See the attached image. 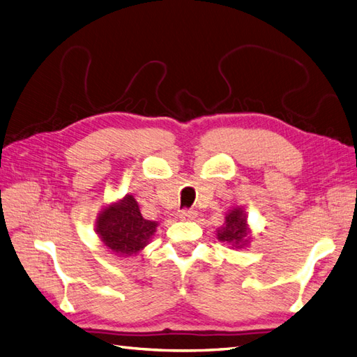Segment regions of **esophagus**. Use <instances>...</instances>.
<instances>
[{
    "mask_svg": "<svg viewBox=\"0 0 357 357\" xmlns=\"http://www.w3.org/2000/svg\"><path fill=\"white\" fill-rule=\"evenodd\" d=\"M197 211L195 210H192V208H185V210H181V213H180V219H183V220H194L195 218H197Z\"/></svg>",
    "mask_w": 357,
    "mask_h": 357,
    "instance_id": "obj_1",
    "label": "esophagus"
}]
</instances>
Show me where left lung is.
<instances>
[{
	"instance_id": "obj_1",
	"label": "left lung",
	"mask_w": 357,
	"mask_h": 357,
	"mask_svg": "<svg viewBox=\"0 0 357 357\" xmlns=\"http://www.w3.org/2000/svg\"><path fill=\"white\" fill-rule=\"evenodd\" d=\"M218 240L233 249H242L248 246L250 238V229L248 227L246 213L242 207L231 208L225 216V224L218 229Z\"/></svg>"
}]
</instances>
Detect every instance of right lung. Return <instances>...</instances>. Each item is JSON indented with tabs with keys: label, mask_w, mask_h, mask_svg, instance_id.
<instances>
[{
	"label": "right lung",
	"mask_w": 357,
	"mask_h": 357,
	"mask_svg": "<svg viewBox=\"0 0 357 357\" xmlns=\"http://www.w3.org/2000/svg\"><path fill=\"white\" fill-rule=\"evenodd\" d=\"M158 222L144 219L132 195L105 207L96 220V233L108 250L119 257H132L150 243Z\"/></svg>",
	"instance_id": "obj_1"
}]
</instances>
